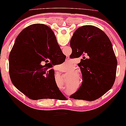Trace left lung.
<instances>
[{
	"mask_svg": "<svg viewBox=\"0 0 126 126\" xmlns=\"http://www.w3.org/2000/svg\"><path fill=\"white\" fill-rule=\"evenodd\" d=\"M70 44L75 58L83 57L78 64L82 83L70 98L95 101L111 88L115 79L117 60L112 44L101 29L87 25L76 31Z\"/></svg>",
	"mask_w": 126,
	"mask_h": 126,
	"instance_id": "left-lung-1",
	"label": "left lung"
}]
</instances>
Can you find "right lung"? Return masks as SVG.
I'll return each instance as SVG.
<instances>
[{"instance_id":"add662e5","label":"right lung","mask_w":126,"mask_h":126,"mask_svg":"<svg viewBox=\"0 0 126 126\" xmlns=\"http://www.w3.org/2000/svg\"><path fill=\"white\" fill-rule=\"evenodd\" d=\"M65 59L66 56L49 27L43 24H32L20 33L10 52L11 80L31 99H66L56 84L54 70L49 69ZM43 62L46 63L44 66L41 64Z\"/></svg>"}]
</instances>
